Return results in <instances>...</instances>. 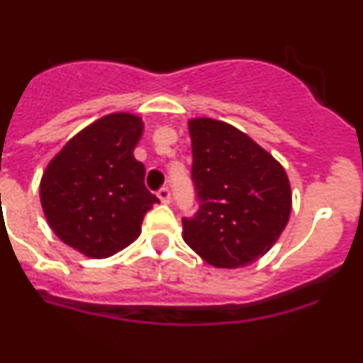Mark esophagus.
<instances>
[{
	"label": "esophagus",
	"mask_w": 363,
	"mask_h": 363,
	"mask_svg": "<svg viewBox=\"0 0 363 363\" xmlns=\"http://www.w3.org/2000/svg\"><path fill=\"white\" fill-rule=\"evenodd\" d=\"M157 199H160L163 203H170V200H172L170 189H168V188H161L160 191H157Z\"/></svg>",
	"instance_id": "1"
}]
</instances>
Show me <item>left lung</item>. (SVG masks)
<instances>
[{
	"label": "left lung",
	"mask_w": 363,
	"mask_h": 363,
	"mask_svg": "<svg viewBox=\"0 0 363 363\" xmlns=\"http://www.w3.org/2000/svg\"><path fill=\"white\" fill-rule=\"evenodd\" d=\"M191 179L199 199L182 238L207 264L242 267L269 252L293 207L282 164L227 122L191 118Z\"/></svg>",
	"instance_id": "obj_1"
}]
</instances>
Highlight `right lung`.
Listing matches in <instances>:
<instances>
[{
	"instance_id": "1",
	"label": "right lung",
	"mask_w": 363,
	"mask_h": 363,
	"mask_svg": "<svg viewBox=\"0 0 363 363\" xmlns=\"http://www.w3.org/2000/svg\"><path fill=\"white\" fill-rule=\"evenodd\" d=\"M143 133L138 115L110 113L69 140L40 181L45 220L70 248L106 259L131 245L147 211L160 202L135 160Z\"/></svg>"
}]
</instances>
